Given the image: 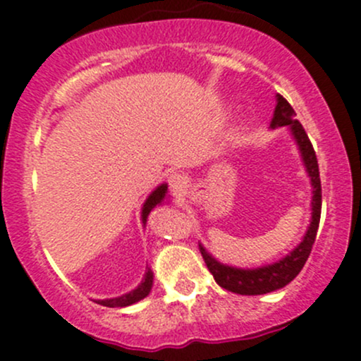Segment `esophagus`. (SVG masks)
Segmentation results:
<instances>
[{
    "label": "esophagus",
    "mask_w": 361,
    "mask_h": 361,
    "mask_svg": "<svg viewBox=\"0 0 361 361\" xmlns=\"http://www.w3.org/2000/svg\"><path fill=\"white\" fill-rule=\"evenodd\" d=\"M169 187L174 192H183L185 188H188V178L185 174L174 173L169 176Z\"/></svg>",
    "instance_id": "1"
}]
</instances>
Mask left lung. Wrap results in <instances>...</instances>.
<instances>
[{
    "label": "left lung",
    "mask_w": 361,
    "mask_h": 361,
    "mask_svg": "<svg viewBox=\"0 0 361 361\" xmlns=\"http://www.w3.org/2000/svg\"><path fill=\"white\" fill-rule=\"evenodd\" d=\"M289 128L292 138H294L295 145H298L299 154H301V161L305 164L306 174L310 178L311 183V221L308 230H306L302 240L292 249L287 256L282 259L275 261L271 264H264V267L257 268H237L230 267V264H223L221 261L216 259L212 254L207 252V249L202 244L199 245L200 252H202L204 261H206L207 268L214 276L216 283L223 289L235 292V294L242 295H259L268 294V292L279 290L290 283L299 271L305 267L306 259H308L311 247L317 238L318 223H320V212H322V185H320V173H318V162L317 155H314L313 145H311L308 135H306L305 128L301 126L298 119H295L294 109L290 107L289 102L276 94V105L275 112H273L270 130L276 128Z\"/></svg>",
    "instance_id": "obj_1"
}]
</instances>
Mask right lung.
<instances>
[{"instance_id": "right-lung-1", "label": "right lung", "mask_w": 361, "mask_h": 361, "mask_svg": "<svg viewBox=\"0 0 361 361\" xmlns=\"http://www.w3.org/2000/svg\"><path fill=\"white\" fill-rule=\"evenodd\" d=\"M166 199H168V183H161L154 192L150 193L149 197H147L145 202H143V207H142L143 226L147 225V219H149L150 211L155 209V206H161ZM152 286H154V271L147 267L142 283H140L136 289L126 292V294H123V295H117V298L98 299L97 302L102 306H109V308H124V306L135 305V302L142 301L143 298H147V295L150 294Z\"/></svg>"}]
</instances>
